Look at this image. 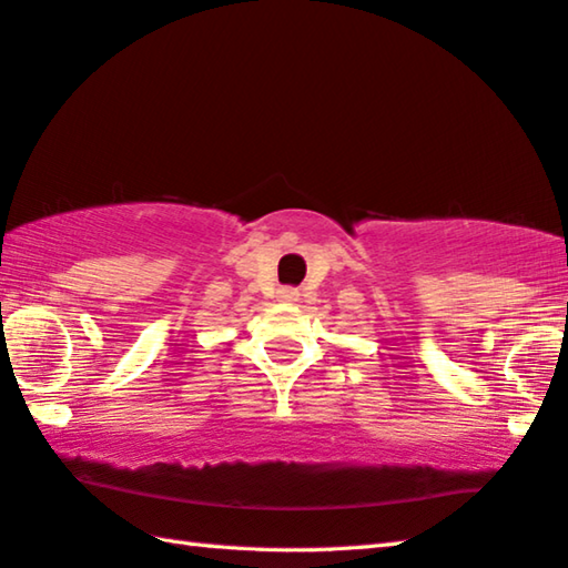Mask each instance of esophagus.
<instances>
[{
	"label": "esophagus",
	"instance_id": "obj_1",
	"mask_svg": "<svg viewBox=\"0 0 568 568\" xmlns=\"http://www.w3.org/2000/svg\"><path fill=\"white\" fill-rule=\"evenodd\" d=\"M297 291H295V287H283V291H281V300H283V303H295V300H297Z\"/></svg>",
	"mask_w": 568,
	"mask_h": 568
}]
</instances>
